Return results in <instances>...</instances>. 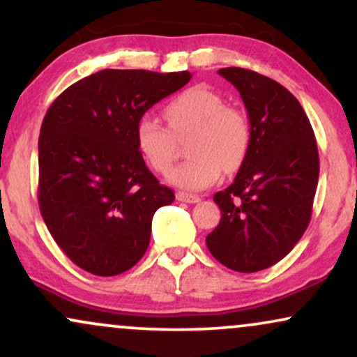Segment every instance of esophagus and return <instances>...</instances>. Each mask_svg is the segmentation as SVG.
I'll return each mask as SVG.
<instances>
[{"mask_svg":"<svg viewBox=\"0 0 357 357\" xmlns=\"http://www.w3.org/2000/svg\"><path fill=\"white\" fill-rule=\"evenodd\" d=\"M177 200H178V202H183V203H198V202H200V197L192 195V193L178 192V193H177Z\"/></svg>","mask_w":357,"mask_h":357,"instance_id":"34e87169","label":"esophagus"}]
</instances>
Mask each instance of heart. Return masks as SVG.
<instances>
[{"instance_id":"b5f03b06","label":"heart","mask_w":357,"mask_h":357,"mask_svg":"<svg viewBox=\"0 0 357 357\" xmlns=\"http://www.w3.org/2000/svg\"><path fill=\"white\" fill-rule=\"evenodd\" d=\"M167 126L151 116L136 124L137 149L157 172H167L177 159V137L187 136L188 160L170 170L169 182L187 190H202L243 164L251 144L246 114L226 106L223 96L205 86H192L165 105Z\"/></svg>"}]
</instances>
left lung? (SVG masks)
I'll return each instance as SVG.
<instances>
[{
	"instance_id": "left-lung-1",
	"label": "left lung",
	"mask_w": 357,
	"mask_h": 357,
	"mask_svg": "<svg viewBox=\"0 0 357 357\" xmlns=\"http://www.w3.org/2000/svg\"><path fill=\"white\" fill-rule=\"evenodd\" d=\"M218 73L243 98L251 144L234 182L213 197L221 221L206 246L228 269L257 272L282 261L307 229L320 175L317 139L280 83L239 67Z\"/></svg>"
}]
</instances>
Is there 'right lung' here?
I'll return each mask as SVG.
<instances>
[{"label": "right lung", "mask_w": 357, "mask_h": 357, "mask_svg": "<svg viewBox=\"0 0 357 357\" xmlns=\"http://www.w3.org/2000/svg\"><path fill=\"white\" fill-rule=\"evenodd\" d=\"M190 72L100 70L73 83L45 113L39 136L40 215L73 264L118 275L144 256L152 216L175 200L147 169L136 124Z\"/></svg>", "instance_id": "1"}]
</instances>
